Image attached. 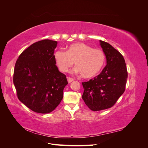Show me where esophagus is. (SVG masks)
Listing matches in <instances>:
<instances>
[{"label":"esophagus","instance_id":"esophagus-1","mask_svg":"<svg viewBox=\"0 0 148 148\" xmlns=\"http://www.w3.org/2000/svg\"><path fill=\"white\" fill-rule=\"evenodd\" d=\"M67 81H68L69 83H70L73 81V79L71 78H70V77H67Z\"/></svg>","mask_w":148,"mask_h":148}]
</instances>
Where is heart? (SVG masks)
I'll return each instance as SVG.
<instances>
[{"instance_id":"b5f03b06","label":"heart","mask_w":148,"mask_h":148,"mask_svg":"<svg viewBox=\"0 0 148 148\" xmlns=\"http://www.w3.org/2000/svg\"><path fill=\"white\" fill-rule=\"evenodd\" d=\"M55 60L62 72H66L75 62V72L81 74L84 79H91L104 68L106 56L101 49H94L83 42H77L69 46L66 52L57 51Z\"/></svg>"}]
</instances>
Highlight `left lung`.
<instances>
[{
	"label": "left lung",
	"instance_id": "obj_1",
	"mask_svg": "<svg viewBox=\"0 0 148 148\" xmlns=\"http://www.w3.org/2000/svg\"><path fill=\"white\" fill-rule=\"evenodd\" d=\"M106 58V65L101 73L89 82L82 83V98L93 111L109 109L123 95L128 77L122 55L110 44L99 40Z\"/></svg>",
	"mask_w": 148,
	"mask_h": 148
}]
</instances>
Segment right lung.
Wrapping results in <instances>:
<instances>
[{"mask_svg":"<svg viewBox=\"0 0 148 148\" xmlns=\"http://www.w3.org/2000/svg\"><path fill=\"white\" fill-rule=\"evenodd\" d=\"M57 42L44 39L33 43L17 59L13 84L18 99L35 112H51L63 99L68 82L55 60Z\"/></svg>","mask_w":148,"mask_h":148,"instance_id":"obj_1","label":"right lung"}]
</instances>
